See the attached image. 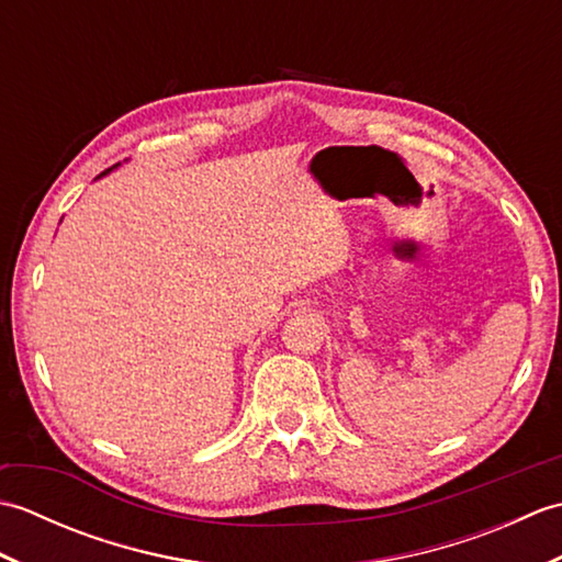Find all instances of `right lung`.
<instances>
[{
  "label": "right lung",
  "mask_w": 562,
  "mask_h": 562,
  "mask_svg": "<svg viewBox=\"0 0 562 562\" xmlns=\"http://www.w3.org/2000/svg\"><path fill=\"white\" fill-rule=\"evenodd\" d=\"M115 166H121V164H115ZM115 166H113V169H115ZM113 169H109V171H103V173H101V176H105V173H111V171H113ZM101 176H99V178H101Z\"/></svg>",
  "instance_id": "right-lung-1"
}]
</instances>
